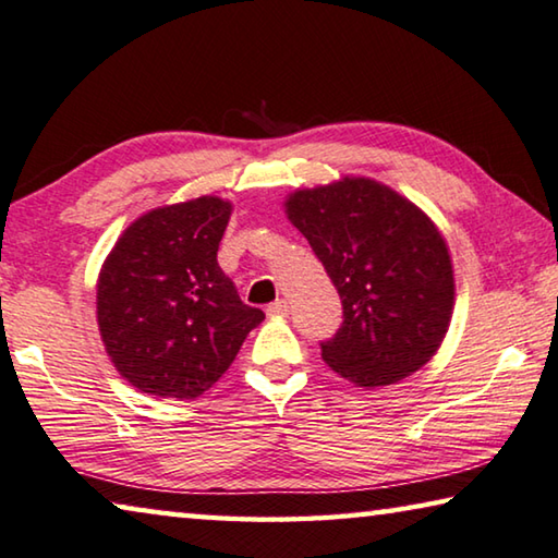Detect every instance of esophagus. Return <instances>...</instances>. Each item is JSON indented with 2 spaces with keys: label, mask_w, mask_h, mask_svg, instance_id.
Returning <instances> with one entry per match:
<instances>
[{
  "label": "esophagus",
  "mask_w": 558,
  "mask_h": 558,
  "mask_svg": "<svg viewBox=\"0 0 558 558\" xmlns=\"http://www.w3.org/2000/svg\"><path fill=\"white\" fill-rule=\"evenodd\" d=\"M288 313H290L288 300H276V303L268 305V315H270V317H286Z\"/></svg>",
  "instance_id": "34e87169"
}]
</instances>
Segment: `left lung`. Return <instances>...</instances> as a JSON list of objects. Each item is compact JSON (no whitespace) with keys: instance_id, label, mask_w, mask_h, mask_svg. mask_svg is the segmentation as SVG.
<instances>
[{"instance_id":"1","label":"left lung","mask_w":558,"mask_h":558,"mask_svg":"<svg viewBox=\"0 0 558 558\" xmlns=\"http://www.w3.org/2000/svg\"><path fill=\"white\" fill-rule=\"evenodd\" d=\"M286 214L342 300V325L320 344L327 365L367 390L427 365L454 307L452 258L429 216L362 175L290 193Z\"/></svg>"}]
</instances>
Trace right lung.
I'll list each match as a JSON object with an SVG mask.
<instances>
[{"instance_id": "1", "label": "right lung", "mask_w": 558, "mask_h": 558, "mask_svg": "<svg viewBox=\"0 0 558 558\" xmlns=\"http://www.w3.org/2000/svg\"><path fill=\"white\" fill-rule=\"evenodd\" d=\"M231 210L218 196L154 208L106 255L96 320L113 367L136 390L193 400L226 375L263 323L216 258Z\"/></svg>"}]
</instances>
